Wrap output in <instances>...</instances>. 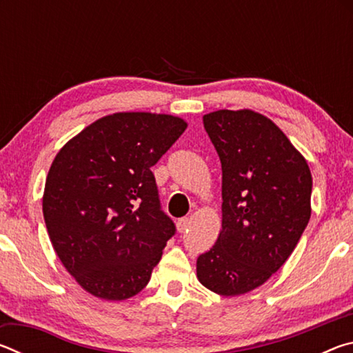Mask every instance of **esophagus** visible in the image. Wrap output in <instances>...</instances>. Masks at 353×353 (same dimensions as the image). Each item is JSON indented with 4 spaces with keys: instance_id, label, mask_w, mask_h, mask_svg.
<instances>
[{
    "instance_id": "34e87169",
    "label": "esophagus",
    "mask_w": 353,
    "mask_h": 353,
    "mask_svg": "<svg viewBox=\"0 0 353 353\" xmlns=\"http://www.w3.org/2000/svg\"><path fill=\"white\" fill-rule=\"evenodd\" d=\"M188 225H190L188 218H181V219H177V223H176V227H177L179 232H185L188 229Z\"/></svg>"
}]
</instances>
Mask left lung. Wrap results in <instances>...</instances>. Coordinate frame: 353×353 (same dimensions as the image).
<instances>
[{"label":"left lung","mask_w":353,"mask_h":353,"mask_svg":"<svg viewBox=\"0 0 353 353\" xmlns=\"http://www.w3.org/2000/svg\"><path fill=\"white\" fill-rule=\"evenodd\" d=\"M223 170V229L199 255V282L219 296L259 288L288 260L312 216V172L282 129L259 112L202 117Z\"/></svg>","instance_id":"1"}]
</instances>
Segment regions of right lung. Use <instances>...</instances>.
<instances>
[{"label": "right lung", "instance_id": "add662e5", "mask_svg": "<svg viewBox=\"0 0 353 353\" xmlns=\"http://www.w3.org/2000/svg\"><path fill=\"white\" fill-rule=\"evenodd\" d=\"M179 117L118 112L63 145L48 171L43 218L59 260L92 296L145 288L176 225L160 210L151 166L187 129Z\"/></svg>", "mask_w": 353, "mask_h": 353}]
</instances>
